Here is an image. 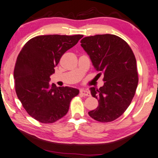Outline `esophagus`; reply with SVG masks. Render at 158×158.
I'll return each instance as SVG.
<instances>
[{"label": "esophagus", "mask_w": 158, "mask_h": 158, "mask_svg": "<svg viewBox=\"0 0 158 158\" xmlns=\"http://www.w3.org/2000/svg\"><path fill=\"white\" fill-rule=\"evenodd\" d=\"M80 94H81L82 96H90V92L88 91L87 90H85V89H81V90H80Z\"/></svg>", "instance_id": "obj_1"}]
</instances>
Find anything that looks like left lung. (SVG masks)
<instances>
[{"mask_svg":"<svg viewBox=\"0 0 158 158\" xmlns=\"http://www.w3.org/2000/svg\"><path fill=\"white\" fill-rule=\"evenodd\" d=\"M81 43L105 82L99 89L90 88L98 106L88 114L98 122H112L124 114L135 96L139 81L135 55L124 40L114 34L86 36Z\"/></svg>","mask_w":158,"mask_h":158,"instance_id":"8db88e82","label":"left lung"}]
</instances>
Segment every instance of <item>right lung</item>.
Instances as JSON below:
<instances>
[{
  "label": "right lung",
  "mask_w": 158,
  "mask_h": 158,
  "mask_svg": "<svg viewBox=\"0 0 158 158\" xmlns=\"http://www.w3.org/2000/svg\"><path fill=\"white\" fill-rule=\"evenodd\" d=\"M83 35H42L26 43L17 57L14 77L17 96L28 114L40 122L53 123L68 113L79 90L50 84L62 55Z\"/></svg>",
  "instance_id": "1"
}]
</instances>
